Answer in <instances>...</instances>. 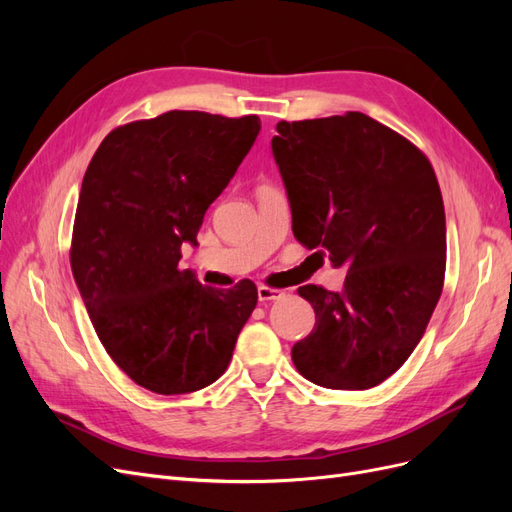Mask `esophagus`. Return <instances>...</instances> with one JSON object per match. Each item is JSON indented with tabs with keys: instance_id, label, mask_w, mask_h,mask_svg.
I'll return each instance as SVG.
<instances>
[{
	"instance_id": "obj_1",
	"label": "esophagus",
	"mask_w": 512,
	"mask_h": 512,
	"mask_svg": "<svg viewBox=\"0 0 512 512\" xmlns=\"http://www.w3.org/2000/svg\"><path fill=\"white\" fill-rule=\"evenodd\" d=\"M282 297H284L282 290H273V288H267V286H260V288H258V301H260V303L277 301V299H282Z\"/></svg>"
}]
</instances>
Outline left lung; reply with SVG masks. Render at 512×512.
Segmentation results:
<instances>
[{"instance_id":"1","label":"left lung","mask_w":512,"mask_h":512,"mask_svg":"<svg viewBox=\"0 0 512 512\" xmlns=\"http://www.w3.org/2000/svg\"><path fill=\"white\" fill-rule=\"evenodd\" d=\"M271 149L294 237L348 271L339 292L299 288L316 327L292 346V363L324 389H371L406 363L440 299L446 218L436 173L363 113L280 121Z\"/></svg>"}]
</instances>
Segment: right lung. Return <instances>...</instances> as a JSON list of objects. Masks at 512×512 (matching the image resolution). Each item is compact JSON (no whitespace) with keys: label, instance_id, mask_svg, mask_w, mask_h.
I'll use <instances>...</instances> for the list:
<instances>
[{"label":"right lung","instance_id":"right-lung-1","mask_svg":"<svg viewBox=\"0 0 512 512\" xmlns=\"http://www.w3.org/2000/svg\"><path fill=\"white\" fill-rule=\"evenodd\" d=\"M258 132L256 115L168 111L113 130L87 166L72 275L102 346L147 391L183 395L218 380L254 312L256 286H203L179 260Z\"/></svg>","mask_w":512,"mask_h":512}]
</instances>
